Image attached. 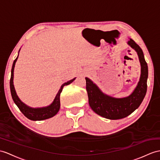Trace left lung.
Returning a JSON list of instances; mask_svg holds the SVG:
<instances>
[{
  "instance_id": "8db88e82",
  "label": "left lung",
  "mask_w": 160,
  "mask_h": 160,
  "mask_svg": "<svg viewBox=\"0 0 160 160\" xmlns=\"http://www.w3.org/2000/svg\"><path fill=\"white\" fill-rule=\"evenodd\" d=\"M128 45L137 53L141 64L139 81L129 96L115 98L107 95L101 91L90 79L85 77L89 106L96 114L108 119H119L130 115L141 105L147 92L148 66L142 50L132 38L128 41Z\"/></svg>"
}]
</instances>
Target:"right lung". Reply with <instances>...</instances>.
<instances>
[{
	"label": "right lung",
	"instance_id": "1",
	"mask_svg": "<svg viewBox=\"0 0 160 160\" xmlns=\"http://www.w3.org/2000/svg\"><path fill=\"white\" fill-rule=\"evenodd\" d=\"M20 49L19 50V52ZM19 56V53H18ZM18 56L16 58L13 63L12 68H11V79H10V89H11V96H12V98L15 104L17 105L19 109L22 112L23 114L26 116L27 118L32 120V121H41L52 118V117L55 116L58 112L59 111L60 108V93L62 91V89H63L64 86L65 85H68L71 84L73 81H75L76 79L74 78V79L70 80L67 82L62 84L61 87L59 89V91L58 92L57 94L54 98L52 103L49 104V106L43 107H38V108H33L30 107L28 105H26L22 100L19 98L18 96L17 95V93L15 92V87L13 85V77H14V68L15 65V62H16Z\"/></svg>",
	"mask_w": 160,
	"mask_h": 160
}]
</instances>
